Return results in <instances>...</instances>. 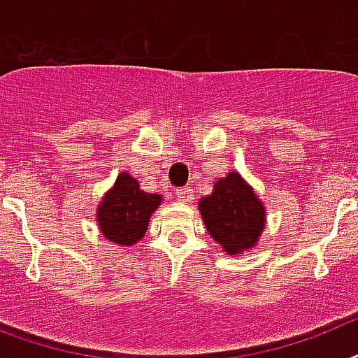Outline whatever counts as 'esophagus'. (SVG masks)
I'll list each match as a JSON object with an SVG mask.
<instances>
[{
	"instance_id": "34e87169",
	"label": "esophagus",
	"mask_w": 358,
	"mask_h": 358,
	"mask_svg": "<svg viewBox=\"0 0 358 358\" xmlns=\"http://www.w3.org/2000/svg\"><path fill=\"white\" fill-rule=\"evenodd\" d=\"M176 196H177V199L181 201V203H190V201L194 199V192H192V188H190V187L177 188Z\"/></svg>"
}]
</instances>
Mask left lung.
<instances>
[{"label":"left lung","mask_w":358,"mask_h":358,"mask_svg":"<svg viewBox=\"0 0 358 358\" xmlns=\"http://www.w3.org/2000/svg\"><path fill=\"white\" fill-rule=\"evenodd\" d=\"M205 228L229 256L254 248L265 229V207L254 188L237 173L220 177L213 192L198 201Z\"/></svg>","instance_id":"obj_1"}]
</instances>
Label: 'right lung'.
I'll list each match as a JSON object with an SVG mask.
<instances>
[{"instance_id":"add662e5","label":"right lung","mask_w":358,"mask_h":358,"mask_svg":"<svg viewBox=\"0 0 358 358\" xmlns=\"http://www.w3.org/2000/svg\"><path fill=\"white\" fill-rule=\"evenodd\" d=\"M160 201V194L143 192L138 179L127 171L119 173L96 209L101 234L115 245H136L148 231L149 218Z\"/></svg>"}]
</instances>
